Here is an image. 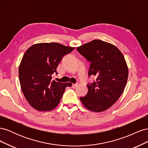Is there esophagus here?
<instances>
[{"mask_svg": "<svg viewBox=\"0 0 148 148\" xmlns=\"http://www.w3.org/2000/svg\"><path fill=\"white\" fill-rule=\"evenodd\" d=\"M78 86V84H72V88H76Z\"/></svg>", "mask_w": 148, "mask_h": 148, "instance_id": "1", "label": "esophagus"}]
</instances>
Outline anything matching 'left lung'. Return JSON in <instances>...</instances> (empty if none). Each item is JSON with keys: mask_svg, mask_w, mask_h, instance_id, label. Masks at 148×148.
Instances as JSON below:
<instances>
[{"mask_svg": "<svg viewBox=\"0 0 148 148\" xmlns=\"http://www.w3.org/2000/svg\"><path fill=\"white\" fill-rule=\"evenodd\" d=\"M77 51L91 62L89 77L96 79L88 84L86 96L79 97L83 106L95 112L112 106L123 93L127 84L128 69L122 53L114 45L95 39L78 47Z\"/></svg>", "mask_w": 148, "mask_h": 148, "instance_id": "8db88e82", "label": "left lung"}]
</instances>
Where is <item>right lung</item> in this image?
<instances>
[{
  "mask_svg": "<svg viewBox=\"0 0 148 148\" xmlns=\"http://www.w3.org/2000/svg\"><path fill=\"white\" fill-rule=\"evenodd\" d=\"M74 47L59 43H39L29 47L19 66V80L22 92L34 109L50 111L59 104L65 88L71 83L52 80L62 57Z\"/></svg>",
  "mask_w": 148,
  "mask_h": 148,
  "instance_id": "right-lung-1",
  "label": "right lung"
}]
</instances>
